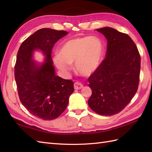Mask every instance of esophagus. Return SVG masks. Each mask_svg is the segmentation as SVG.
<instances>
[{"instance_id": "34e87169", "label": "esophagus", "mask_w": 152, "mask_h": 152, "mask_svg": "<svg viewBox=\"0 0 152 152\" xmlns=\"http://www.w3.org/2000/svg\"><path fill=\"white\" fill-rule=\"evenodd\" d=\"M74 89H77V90H78V89H81L82 88H83V85L81 83H79V82H75L74 83Z\"/></svg>"}]
</instances>
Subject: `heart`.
Segmentation results:
<instances>
[{"label":"heart","instance_id":"b5f03b06","mask_svg":"<svg viewBox=\"0 0 152 152\" xmlns=\"http://www.w3.org/2000/svg\"><path fill=\"white\" fill-rule=\"evenodd\" d=\"M104 48L101 40L95 37H84L67 40L54 57L58 69L68 72L75 63L76 69L83 76H89L99 67Z\"/></svg>","mask_w":152,"mask_h":152}]
</instances>
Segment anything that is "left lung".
<instances>
[{"instance_id": "8db88e82", "label": "left lung", "mask_w": 152, "mask_h": 152, "mask_svg": "<svg viewBox=\"0 0 152 152\" xmlns=\"http://www.w3.org/2000/svg\"><path fill=\"white\" fill-rule=\"evenodd\" d=\"M107 39L104 59L89 77L92 95L88 104L102 115H112L125 108L137 91L140 56L128 34L111 27L96 29Z\"/></svg>"}]
</instances>
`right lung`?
<instances>
[{"label": "right lung", "instance_id": "obj_1", "mask_svg": "<svg viewBox=\"0 0 152 152\" xmlns=\"http://www.w3.org/2000/svg\"><path fill=\"white\" fill-rule=\"evenodd\" d=\"M64 31L44 28L23 42L14 69L19 100L31 114L43 120L57 118L66 109L74 83L56 75L51 59L54 44L67 34ZM34 49L43 51L45 63L38 66L32 60Z\"/></svg>", "mask_w": 152, "mask_h": 152}]
</instances>
